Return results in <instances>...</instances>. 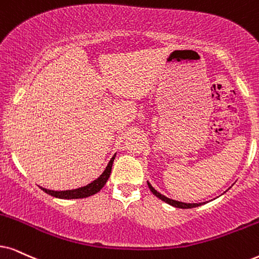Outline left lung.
<instances>
[{"instance_id": "obj_1", "label": "left lung", "mask_w": 259, "mask_h": 259, "mask_svg": "<svg viewBox=\"0 0 259 259\" xmlns=\"http://www.w3.org/2000/svg\"><path fill=\"white\" fill-rule=\"evenodd\" d=\"M147 183H148V186H149L150 191H152L153 194L156 196V197L160 198V199H161V201H163V202H166V203H167V204L172 205V207H176V208H182V209H189V208H196V207H199V205L204 204V203H184V202L175 201V199H171V198L166 197V196H163V195L160 194L159 191H156V190L153 188L152 184H150L149 182H147Z\"/></svg>"}]
</instances>
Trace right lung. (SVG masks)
<instances>
[{"label": "right lung", "mask_w": 259, "mask_h": 259, "mask_svg": "<svg viewBox=\"0 0 259 259\" xmlns=\"http://www.w3.org/2000/svg\"><path fill=\"white\" fill-rule=\"evenodd\" d=\"M116 158V154L111 158V160L107 163L106 168L104 169V172L98 177L96 181H93L90 184L81 186V188L77 189H73V190H64V191H55V190H49L45 188H41L39 186L42 191H45L47 194L54 196L56 198H62V199H75V198H86L90 197V196L97 194L99 192L101 189L104 188V185L106 184L107 179L111 175V169H112V165H113V160Z\"/></svg>", "instance_id": "1"}]
</instances>
